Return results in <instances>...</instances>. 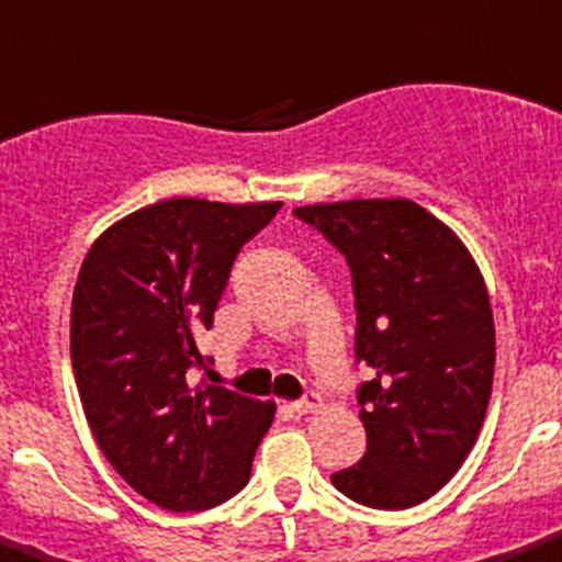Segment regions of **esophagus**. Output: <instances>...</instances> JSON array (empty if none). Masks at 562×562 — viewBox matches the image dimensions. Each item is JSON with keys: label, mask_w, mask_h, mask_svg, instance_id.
Instances as JSON below:
<instances>
[{"label": "esophagus", "mask_w": 562, "mask_h": 562, "mask_svg": "<svg viewBox=\"0 0 562 562\" xmlns=\"http://www.w3.org/2000/svg\"><path fill=\"white\" fill-rule=\"evenodd\" d=\"M319 405H323V400H319V394H314V391H308V394H305L303 400H296V403H291V412L300 414V417H303V414H314V412H317Z\"/></svg>", "instance_id": "34e87169"}]
</instances>
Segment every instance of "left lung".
Returning <instances> with one entry per match:
<instances>
[{"label": "left lung", "instance_id": "8db88e82", "mask_svg": "<svg viewBox=\"0 0 562 562\" xmlns=\"http://www.w3.org/2000/svg\"><path fill=\"white\" fill-rule=\"evenodd\" d=\"M346 257L353 353L374 376L357 391L369 451L331 474L371 508H412L440 492L483 428L494 380V317L477 262L412 200L294 209Z\"/></svg>", "mask_w": 562, "mask_h": 562}]
</instances>
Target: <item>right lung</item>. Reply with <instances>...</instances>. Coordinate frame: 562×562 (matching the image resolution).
<instances>
[{
	"mask_svg": "<svg viewBox=\"0 0 562 562\" xmlns=\"http://www.w3.org/2000/svg\"><path fill=\"white\" fill-rule=\"evenodd\" d=\"M282 202L177 196L99 234L70 303V362L99 451L168 512H202L243 488L273 403L193 385L231 266Z\"/></svg>",
	"mask_w": 562,
	"mask_h": 562,
	"instance_id": "1",
	"label": "right lung"
}]
</instances>
